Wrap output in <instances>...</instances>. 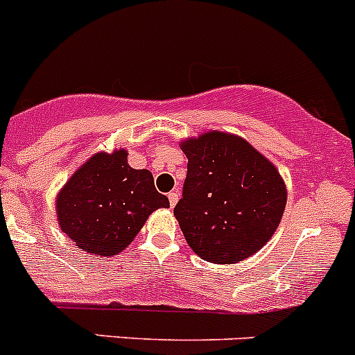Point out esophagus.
<instances>
[{
    "mask_svg": "<svg viewBox=\"0 0 355 355\" xmlns=\"http://www.w3.org/2000/svg\"><path fill=\"white\" fill-rule=\"evenodd\" d=\"M178 198H180V194H178L177 191H173V193H170V194H168V200H170V207H171V208H173L175 205H177Z\"/></svg>",
    "mask_w": 355,
    "mask_h": 355,
    "instance_id": "esophagus-1",
    "label": "esophagus"
}]
</instances>
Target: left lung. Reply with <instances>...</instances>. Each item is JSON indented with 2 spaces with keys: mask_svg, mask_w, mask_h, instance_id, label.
Listing matches in <instances>:
<instances>
[{
  "mask_svg": "<svg viewBox=\"0 0 355 355\" xmlns=\"http://www.w3.org/2000/svg\"><path fill=\"white\" fill-rule=\"evenodd\" d=\"M187 178L173 215L201 259L233 264L259 252L282 220L287 187L245 138L207 131L180 141Z\"/></svg>",
  "mask_w": 355,
  "mask_h": 355,
  "instance_id": "left-lung-1",
  "label": "left lung"
}]
</instances>
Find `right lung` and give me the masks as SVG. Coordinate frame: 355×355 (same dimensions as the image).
<instances>
[{
  "label": "right lung",
  "mask_w": 355,
  "mask_h": 355,
  "mask_svg": "<svg viewBox=\"0 0 355 355\" xmlns=\"http://www.w3.org/2000/svg\"><path fill=\"white\" fill-rule=\"evenodd\" d=\"M170 208L148 170L128 164V150L96 152L55 196L62 233L91 256L112 257L129 247L148 215Z\"/></svg>",
  "instance_id": "1"
}]
</instances>
